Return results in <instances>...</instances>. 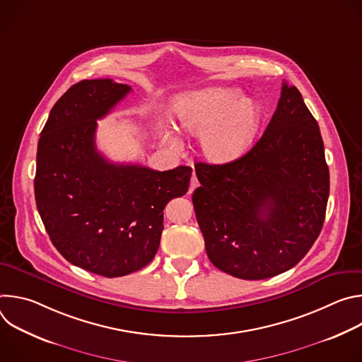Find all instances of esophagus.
Segmentation results:
<instances>
[{
  "mask_svg": "<svg viewBox=\"0 0 362 362\" xmlns=\"http://www.w3.org/2000/svg\"><path fill=\"white\" fill-rule=\"evenodd\" d=\"M197 186H199V182H197V179H196L194 173H193V176H192V179H190V187H189V192H193Z\"/></svg>",
  "mask_w": 362,
  "mask_h": 362,
  "instance_id": "obj_1",
  "label": "esophagus"
}]
</instances>
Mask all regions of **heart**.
Returning <instances> with one entry per match:
<instances>
[{
    "instance_id": "b5f03b06",
    "label": "heart",
    "mask_w": 362,
    "mask_h": 362,
    "mask_svg": "<svg viewBox=\"0 0 362 362\" xmlns=\"http://www.w3.org/2000/svg\"><path fill=\"white\" fill-rule=\"evenodd\" d=\"M173 112L182 130L200 136L202 153L214 163H229L247 150L262 123L261 105L238 88L206 87L179 94ZM165 141L179 147L175 132Z\"/></svg>"
}]
</instances>
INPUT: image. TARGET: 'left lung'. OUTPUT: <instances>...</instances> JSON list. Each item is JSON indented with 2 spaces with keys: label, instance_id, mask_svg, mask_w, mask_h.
I'll return each mask as SVG.
<instances>
[{
  "label": "left lung",
  "instance_id": "1",
  "mask_svg": "<svg viewBox=\"0 0 362 362\" xmlns=\"http://www.w3.org/2000/svg\"><path fill=\"white\" fill-rule=\"evenodd\" d=\"M192 200L211 262L259 281L293 268L325 221L329 170L320 126L299 90L282 84L262 137L225 165L196 163Z\"/></svg>",
  "mask_w": 362,
  "mask_h": 362
}]
</instances>
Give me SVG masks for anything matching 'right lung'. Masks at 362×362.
<instances>
[{
    "instance_id": "1",
    "label": "right lung",
    "mask_w": 362,
    "mask_h": 362,
    "mask_svg": "<svg viewBox=\"0 0 362 362\" xmlns=\"http://www.w3.org/2000/svg\"><path fill=\"white\" fill-rule=\"evenodd\" d=\"M130 90L110 78L71 86L51 109L37 146L35 203L51 242L70 264L106 278L151 262L165 206L187 192L192 176L189 166L159 172L98 153L97 120Z\"/></svg>"
}]
</instances>
